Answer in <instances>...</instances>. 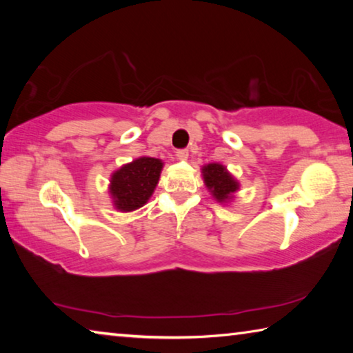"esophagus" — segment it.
<instances>
[{"label":"esophagus","mask_w":353,"mask_h":353,"mask_svg":"<svg viewBox=\"0 0 353 353\" xmlns=\"http://www.w3.org/2000/svg\"><path fill=\"white\" fill-rule=\"evenodd\" d=\"M176 155H177L179 160H187L188 159V151H187V149H181V151L176 152Z\"/></svg>","instance_id":"1"}]
</instances>
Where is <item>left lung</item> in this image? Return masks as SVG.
I'll return each instance as SVG.
<instances>
[{"instance_id": "1", "label": "left lung", "mask_w": 353, "mask_h": 353, "mask_svg": "<svg viewBox=\"0 0 353 353\" xmlns=\"http://www.w3.org/2000/svg\"><path fill=\"white\" fill-rule=\"evenodd\" d=\"M202 179L213 199L219 204H229L235 199V193L240 190V182L230 174L223 163H208L201 168Z\"/></svg>"}]
</instances>
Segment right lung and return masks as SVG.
Segmentation results:
<instances>
[{
	"label": "right lung",
	"mask_w": 353,
	"mask_h": 353,
	"mask_svg": "<svg viewBox=\"0 0 353 353\" xmlns=\"http://www.w3.org/2000/svg\"><path fill=\"white\" fill-rule=\"evenodd\" d=\"M162 170V160L143 155L112 172L109 194L113 207L124 213L139 210L151 199Z\"/></svg>",
	"instance_id": "right-lung-1"
}]
</instances>
